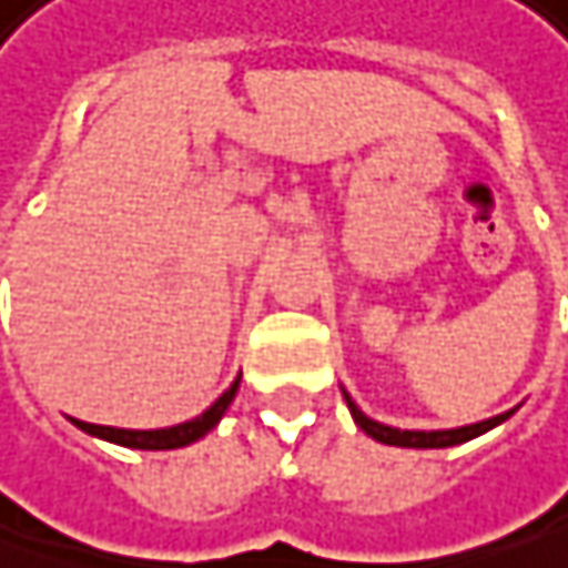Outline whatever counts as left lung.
I'll return each instance as SVG.
<instances>
[{
    "label": "left lung",
    "instance_id": "8db88e82",
    "mask_svg": "<svg viewBox=\"0 0 568 568\" xmlns=\"http://www.w3.org/2000/svg\"><path fill=\"white\" fill-rule=\"evenodd\" d=\"M343 397L345 404H348V410H352V417H355V424L362 426L372 439H378V443H385V446H404V449H446V446H459V443H468V439L488 433L491 426L505 424L507 417L514 414V410H507V414H498V417L481 420V424H468L459 426V429H429V433H426V429H397V426L378 424V420L365 417V414L358 410V404H355L345 390Z\"/></svg>",
    "mask_w": 568,
    "mask_h": 568
}]
</instances>
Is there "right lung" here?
I'll return each instance as SVG.
<instances>
[{
    "label": "right lung",
    "mask_w": 568,
    "mask_h": 568,
    "mask_svg": "<svg viewBox=\"0 0 568 568\" xmlns=\"http://www.w3.org/2000/svg\"><path fill=\"white\" fill-rule=\"evenodd\" d=\"M235 390H239V378H235L223 397H220L213 407H206L200 417H193V420H186V424L164 426V429H119V426L83 424V420H73V426H80V429L90 433V436H100V439H109V443L129 446V449H181V446L196 443L200 436H206L213 426L223 420V414L229 410Z\"/></svg>",
    "instance_id": "obj_1"
}]
</instances>
